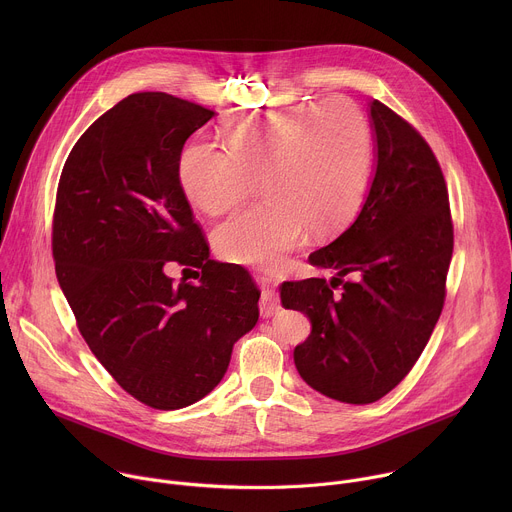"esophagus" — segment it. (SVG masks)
Instances as JSON below:
<instances>
[{"instance_id": "1", "label": "esophagus", "mask_w": 512, "mask_h": 512, "mask_svg": "<svg viewBox=\"0 0 512 512\" xmlns=\"http://www.w3.org/2000/svg\"><path fill=\"white\" fill-rule=\"evenodd\" d=\"M257 273H259L261 279H269V277L273 275V273H271L269 269H265V267L257 269ZM279 308H281V304H279V298L275 296V291L263 289L261 300H259V312H261V316H263V318H271L273 314L279 312Z\"/></svg>"}]
</instances>
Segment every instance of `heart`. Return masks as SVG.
I'll list each match as a JSON object with an SVG mask.
<instances>
[{
  "label": "heart",
  "mask_w": 512,
  "mask_h": 512,
  "mask_svg": "<svg viewBox=\"0 0 512 512\" xmlns=\"http://www.w3.org/2000/svg\"><path fill=\"white\" fill-rule=\"evenodd\" d=\"M223 145L190 141L178 178L186 198L206 214L241 204L257 186L267 196L214 233L216 251L239 263H275L308 229L334 235L367 196L373 135L362 109L344 97L281 111L243 113L221 129Z\"/></svg>",
  "instance_id": "heart-1"
}]
</instances>
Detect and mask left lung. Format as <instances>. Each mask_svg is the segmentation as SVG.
Here are the masks:
<instances>
[{
    "label": "left lung",
    "instance_id": "8db88e82",
    "mask_svg": "<svg viewBox=\"0 0 512 512\" xmlns=\"http://www.w3.org/2000/svg\"><path fill=\"white\" fill-rule=\"evenodd\" d=\"M371 117L377 172L369 196L356 221L310 255L336 277L281 285V304L312 322L294 350L298 373L354 405L385 397L413 369L442 314L454 251L448 186L429 143L377 99Z\"/></svg>",
    "mask_w": 512,
    "mask_h": 512
}]
</instances>
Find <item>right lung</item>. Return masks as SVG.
Returning a JSON list of instances; mask_svg holds the SVG:
<instances>
[{
    "label": "right lung",
    "instance_id": "1",
    "mask_svg": "<svg viewBox=\"0 0 512 512\" xmlns=\"http://www.w3.org/2000/svg\"><path fill=\"white\" fill-rule=\"evenodd\" d=\"M212 109L168 93H133L68 154L56 190L52 257L91 352L152 409L208 395L233 344L259 320V289L235 263L208 257L178 178L186 139ZM200 268L174 284L165 269Z\"/></svg>",
    "mask_w": 512,
    "mask_h": 512
}]
</instances>
